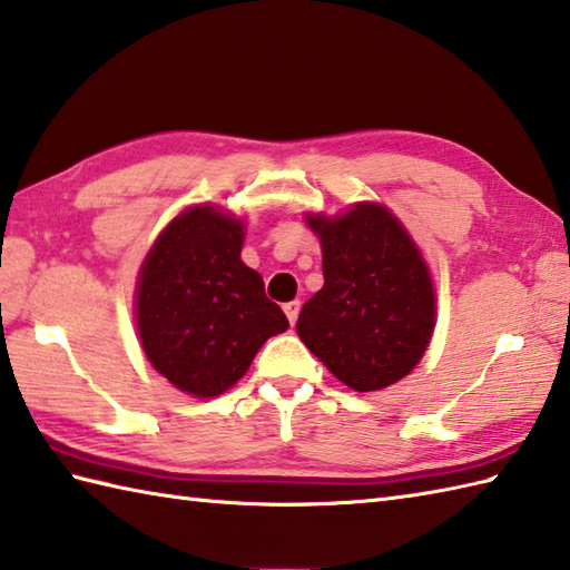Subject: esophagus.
Segmentation results:
<instances>
[{
    "instance_id": "1",
    "label": "esophagus",
    "mask_w": 570,
    "mask_h": 570,
    "mask_svg": "<svg viewBox=\"0 0 570 570\" xmlns=\"http://www.w3.org/2000/svg\"><path fill=\"white\" fill-rule=\"evenodd\" d=\"M299 299H293V302H287V305L283 307L285 309V314H287V322L295 326V322H297V317H299Z\"/></svg>"
}]
</instances>
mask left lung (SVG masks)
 <instances>
[{
    "label": "left lung",
    "mask_w": 570,
    "mask_h": 570,
    "mask_svg": "<svg viewBox=\"0 0 570 570\" xmlns=\"http://www.w3.org/2000/svg\"><path fill=\"white\" fill-rule=\"evenodd\" d=\"M322 242L324 287L305 302L297 334L341 383L383 390L410 375L432 341V273L395 214L358 202L346 214H307Z\"/></svg>",
    "instance_id": "1"
}]
</instances>
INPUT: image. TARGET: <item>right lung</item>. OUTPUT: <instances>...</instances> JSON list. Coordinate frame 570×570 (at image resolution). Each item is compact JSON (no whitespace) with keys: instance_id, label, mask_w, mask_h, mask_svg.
<instances>
[{"instance_id":"right-lung-1","label":"right lung","mask_w":570,"mask_h":570,"mask_svg":"<svg viewBox=\"0 0 570 570\" xmlns=\"http://www.w3.org/2000/svg\"><path fill=\"white\" fill-rule=\"evenodd\" d=\"M244 222L214 205L178 214L144 258L136 328L150 365L195 397L242 381L258 348L289 326L242 261Z\"/></svg>"}]
</instances>
